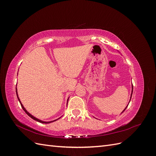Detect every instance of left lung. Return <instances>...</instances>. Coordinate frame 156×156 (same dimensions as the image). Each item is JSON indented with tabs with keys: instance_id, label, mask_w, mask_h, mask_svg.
Segmentation results:
<instances>
[{
	"instance_id": "obj_1",
	"label": "left lung",
	"mask_w": 156,
	"mask_h": 156,
	"mask_svg": "<svg viewBox=\"0 0 156 156\" xmlns=\"http://www.w3.org/2000/svg\"><path fill=\"white\" fill-rule=\"evenodd\" d=\"M132 94H133V84H132V91H131V97H130V100H131V96H132ZM130 100H129V101H130ZM128 105H129V104H128ZM128 105H127V106H128ZM127 107H126V108H124V110L123 111H122V112H124V111L126 110V108H127Z\"/></svg>"
}]
</instances>
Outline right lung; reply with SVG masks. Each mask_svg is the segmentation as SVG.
Returning <instances> with one entry per match:
<instances>
[{"mask_svg":"<svg viewBox=\"0 0 156 156\" xmlns=\"http://www.w3.org/2000/svg\"><path fill=\"white\" fill-rule=\"evenodd\" d=\"M16 94H17V99H18L19 101H20V104H21V107H22V108H23V109L24 110V111L27 113V114L28 115H29V116L31 118V119H32L33 120H36V121H37V122H40V123H42V124H49V123H51V122H55V121H56V120H58V119H56V120H53V121H50V122H45V121H42V120H40V119H36V117H34V116H32L31 114H30V113L25 109V108L24 107V106L23 105V104H22L21 102V101H20V98H19V97H18L17 88H16ZM68 100H69V98L68 99ZM59 119H60V118H59Z\"/></svg>","mask_w":156,"mask_h":156,"instance_id":"add662e5","label":"right lung"}]
</instances>
